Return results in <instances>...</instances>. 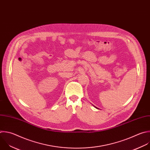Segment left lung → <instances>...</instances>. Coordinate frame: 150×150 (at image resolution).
I'll list each match as a JSON object with an SVG mask.
<instances>
[{
	"label": "left lung",
	"mask_w": 150,
	"mask_h": 150,
	"mask_svg": "<svg viewBox=\"0 0 150 150\" xmlns=\"http://www.w3.org/2000/svg\"><path fill=\"white\" fill-rule=\"evenodd\" d=\"M95 108H96V107H95ZM97 109H98V108H97Z\"/></svg>",
	"instance_id": "obj_1"
}]
</instances>
